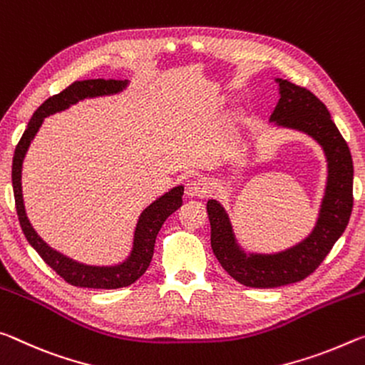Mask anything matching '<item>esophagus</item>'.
<instances>
[{
	"label": "esophagus",
	"mask_w": 365,
	"mask_h": 365,
	"mask_svg": "<svg viewBox=\"0 0 365 365\" xmlns=\"http://www.w3.org/2000/svg\"><path fill=\"white\" fill-rule=\"evenodd\" d=\"M184 192L189 197V199H202L207 194V186L200 179H190L186 184V189Z\"/></svg>",
	"instance_id": "34e87169"
}]
</instances>
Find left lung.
I'll return each instance as SVG.
<instances>
[{"mask_svg":"<svg viewBox=\"0 0 365 365\" xmlns=\"http://www.w3.org/2000/svg\"><path fill=\"white\" fill-rule=\"evenodd\" d=\"M274 82L279 98L270 123L277 128L299 130L319 143L327 158V184L310 235L292 247L273 254L246 252L237 242L225 207L215 199L207 202L215 257L230 277L250 288H278L307 278L343 235L352 212V158L330 111L307 88L284 79Z\"/></svg>","mask_w":365,"mask_h":365,"instance_id":"1","label":"left lung"}]
</instances>
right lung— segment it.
<instances>
[{
    "mask_svg": "<svg viewBox=\"0 0 365 365\" xmlns=\"http://www.w3.org/2000/svg\"><path fill=\"white\" fill-rule=\"evenodd\" d=\"M129 81H105V79H88L77 81L71 83L68 88H64L61 93L53 95L38 106V110L34 113L31 121L27 124V129L24 130L19 143H17L13 158V189L16 199V210L19 217L21 228L26 235L31 246L37 250L38 255L45 260L48 267H51L64 282L79 288H93V289H118L124 286L133 284L137 282L150 265L155 239L165 220L175 213L182 205L184 186H176L165 192L157 200H153L147 208H143L139 220H137L133 249L129 255L123 262L116 265H87L81 262L69 259L68 255L58 252L41 239L37 231L34 230L26 213L22 197V163L26 158V153L31 147L34 137L37 135L38 129L43 124V119L55 113L68 110L71 105H76L77 101L105 97V95H115L123 92L128 87Z\"/></svg>",
    "mask_w": 365,
    "mask_h": 365,
    "instance_id": "right-lung-1",
    "label": "right lung"
}]
</instances>
